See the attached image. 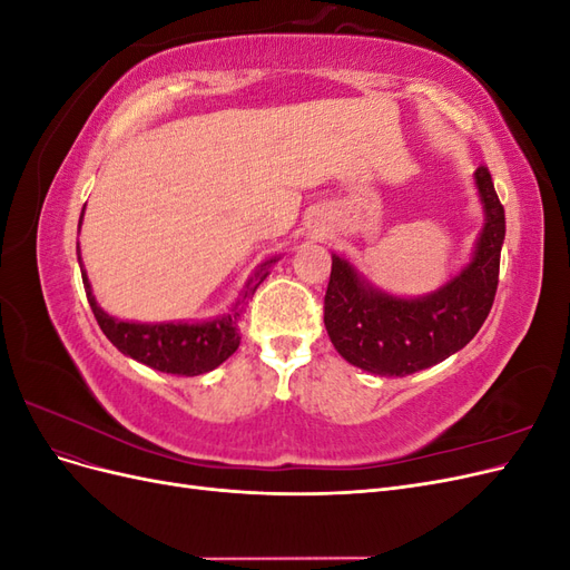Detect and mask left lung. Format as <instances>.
<instances>
[{
    "mask_svg": "<svg viewBox=\"0 0 570 570\" xmlns=\"http://www.w3.org/2000/svg\"><path fill=\"white\" fill-rule=\"evenodd\" d=\"M485 226L473 258L450 283L425 297H394L333 254L323 323L342 358L375 375H411L463 350L485 323L499 283L507 220L488 166L475 170Z\"/></svg>",
    "mask_w": 570,
    "mask_h": 570,
    "instance_id": "left-lung-1",
    "label": "left lung"
}]
</instances>
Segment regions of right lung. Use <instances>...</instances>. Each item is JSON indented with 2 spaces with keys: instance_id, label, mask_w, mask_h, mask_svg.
<instances>
[{
  "instance_id": "obj_1",
  "label": "right lung",
  "mask_w": 570,
  "mask_h": 570,
  "mask_svg": "<svg viewBox=\"0 0 570 570\" xmlns=\"http://www.w3.org/2000/svg\"><path fill=\"white\" fill-rule=\"evenodd\" d=\"M82 223V214H80ZM78 262H80V247H78ZM275 264V258L262 264L252 278L247 281L243 297L235 302L230 314H223L214 321L204 323H132V321H118L109 316L101 308L92 295V287L88 281V273L82 271V285L85 295L92 306V314L114 347L140 364L157 368L161 373L174 375H202L220 366L235 350L239 347V304L249 299L256 287L266 281L268 266Z\"/></svg>"
}]
</instances>
